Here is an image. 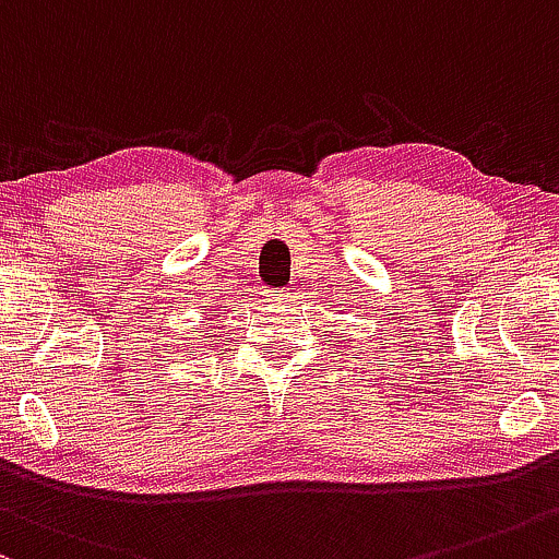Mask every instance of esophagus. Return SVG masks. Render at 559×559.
<instances>
[{
    "instance_id": "34e87169",
    "label": "esophagus",
    "mask_w": 559,
    "mask_h": 559,
    "mask_svg": "<svg viewBox=\"0 0 559 559\" xmlns=\"http://www.w3.org/2000/svg\"><path fill=\"white\" fill-rule=\"evenodd\" d=\"M263 296L269 300H282V304H285V300L290 298V293H287L285 287H269V290H263Z\"/></svg>"
}]
</instances>
